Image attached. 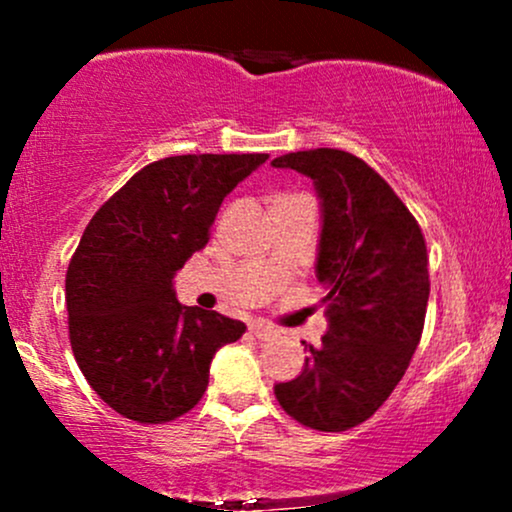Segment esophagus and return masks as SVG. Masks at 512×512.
Masks as SVG:
<instances>
[{
    "mask_svg": "<svg viewBox=\"0 0 512 512\" xmlns=\"http://www.w3.org/2000/svg\"><path fill=\"white\" fill-rule=\"evenodd\" d=\"M250 332L255 334L257 339H262V342H267V339H274L276 334H279L272 325H267V322H252Z\"/></svg>",
    "mask_w": 512,
    "mask_h": 512,
    "instance_id": "1",
    "label": "esophagus"
}]
</instances>
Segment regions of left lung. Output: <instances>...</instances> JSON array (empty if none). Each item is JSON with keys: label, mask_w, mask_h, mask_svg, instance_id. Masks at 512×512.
Listing matches in <instances>:
<instances>
[{"label": "left lung", "mask_w": 512, "mask_h": 512, "mask_svg": "<svg viewBox=\"0 0 512 512\" xmlns=\"http://www.w3.org/2000/svg\"><path fill=\"white\" fill-rule=\"evenodd\" d=\"M272 166L315 185V276L330 325L320 346H305L301 375L276 383L274 395L298 424L346 431L383 407L419 346L431 291L426 240L395 190L349 151H296Z\"/></svg>", "instance_id": "1"}]
</instances>
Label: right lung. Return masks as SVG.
Masks as SVG:
<instances>
[{
  "mask_svg": "<svg viewBox=\"0 0 512 512\" xmlns=\"http://www.w3.org/2000/svg\"><path fill=\"white\" fill-rule=\"evenodd\" d=\"M267 154H190L149 163L96 211L67 269L69 339L108 407L139 424L187 414L211 358L240 320L182 305L173 279L209 243L223 197Z\"/></svg>",
  "mask_w": 512,
  "mask_h": 512,
  "instance_id": "obj_1",
  "label": "right lung"
}]
</instances>
